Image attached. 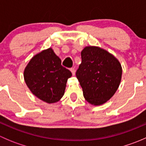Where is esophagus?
Instances as JSON below:
<instances>
[{
    "label": "esophagus",
    "mask_w": 146,
    "mask_h": 146,
    "mask_svg": "<svg viewBox=\"0 0 146 146\" xmlns=\"http://www.w3.org/2000/svg\"><path fill=\"white\" fill-rule=\"evenodd\" d=\"M70 71H71L73 76H75V75H76V70H75L74 68H70Z\"/></svg>",
    "instance_id": "1"
}]
</instances>
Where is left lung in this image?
Returning <instances> with one entry per match:
<instances>
[{
    "label": "left lung",
    "mask_w": 146,
    "mask_h": 146,
    "mask_svg": "<svg viewBox=\"0 0 146 146\" xmlns=\"http://www.w3.org/2000/svg\"><path fill=\"white\" fill-rule=\"evenodd\" d=\"M81 58L76 77L84 98L92 105L103 104L118 89L121 80V66L112 54L98 46L85 47Z\"/></svg>",
    "instance_id": "8db88e82"
}]
</instances>
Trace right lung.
<instances>
[{"label":"right lung","instance_id":"add662e5","mask_svg":"<svg viewBox=\"0 0 146 146\" xmlns=\"http://www.w3.org/2000/svg\"><path fill=\"white\" fill-rule=\"evenodd\" d=\"M71 76V72L61 66V60L51 48L34 56L24 71L25 81L32 94L48 104L61 99Z\"/></svg>","mask_w":146,"mask_h":146}]
</instances>
